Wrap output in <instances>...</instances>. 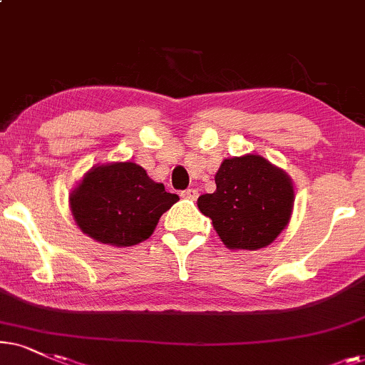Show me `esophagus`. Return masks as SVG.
I'll list each match as a JSON object with an SVG mask.
<instances>
[{
  "label": "esophagus",
  "mask_w": 365,
  "mask_h": 365,
  "mask_svg": "<svg viewBox=\"0 0 365 365\" xmlns=\"http://www.w3.org/2000/svg\"><path fill=\"white\" fill-rule=\"evenodd\" d=\"M180 195H182L183 198H188V200H195V198L198 197V190H195V188H187V190H183Z\"/></svg>",
  "instance_id": "esophagus-1"
}]
</instances>
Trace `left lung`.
<instances>
[{"label": "left lung", "mask_w": 365, "mask_h": 365, "mask_svg": "<svg viewBox=\"0 0 365 365\" xmlns=\"http://www.w3.org/2000/svg\"><path fill=\"white\" fill-rule=\"evenodd\" d=\"M217 190L197 200L225 246L261 249L278 237L293 209L289 178L259 155L224 160L215 173Z\"/></svg>", "instance_id": "obj_1"}]
</instances>
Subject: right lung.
Wrapping results in <instances>:
<instances>
[{
    "mask_svg": "<svg viewBox=\"0 0 365 365\" xmlns=\"http://www.w3.org/2000/svg\"><path fill=\"white\" fill-rule=\"evenodd\" d=\"M178 200L140 165L113 163L92 168L71 195L73 219L82 232L113 246L148 239L160 217Z\"/></svg>",
    "mask_w": 365,
    "mask_h": 365,
    "instance_id": "add662e5",
    "label": "right lung"
}]
</instances>
